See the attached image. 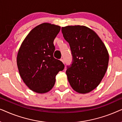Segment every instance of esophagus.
I'll return each mask as SVG.
<instances>
[{
  "label": "esophagus",
  "mask_w": 122,
  "mask_h": 122,
  "mask_svg": "<svg viewBox=\"0 0 122 122\" xmlns=\"http://www.w3.org/2000/svg\"><path fill=\"white\" fill-rule=\"evenodd\" d=\"M61 61H62V62L64 64V59H61Z\"/></svg>",
  "instance_id": "esophagus-1"
}]
</instances>
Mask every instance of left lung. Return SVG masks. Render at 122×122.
<instances>
[{
    "instance_id": "obj_1",
    "label": "left lung",
    "mask_w": 122,
    "mask_h": 122,
    "mask_svg": "<svg viewBox=\"0 0 122 122\" xmlns=\"http://www.w3.org/2000/svg\"><path fill=\"white\" fill-rule=\"evenodd\" d=\"M61 32L72 56L66 71L69 84L78 93H89L99 84L106 73L109 54L106 46L86 26H66L61 28Z\"/></svg>"
}]
</instances>
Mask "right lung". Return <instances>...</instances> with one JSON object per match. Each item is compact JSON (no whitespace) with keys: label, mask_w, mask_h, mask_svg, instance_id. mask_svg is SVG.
<instances>
[{"label":"right lung","mask_w":122,"mask_h":122,"mask_svg":"<svg viewBox=\"0 0 122 122\" xmlns=\"http://www.w3.org/2000/svg\"><path fill=\"white\" fill-rule=\"evenodd\" d=\"M61 26L43 23L30 31L17 55L21 78L31 90L38 93L49 92L54 86L56 76L64 65L53 56L54 40Z\"/></svg>","instance_id":"right-lung-1"}]
</instances>
